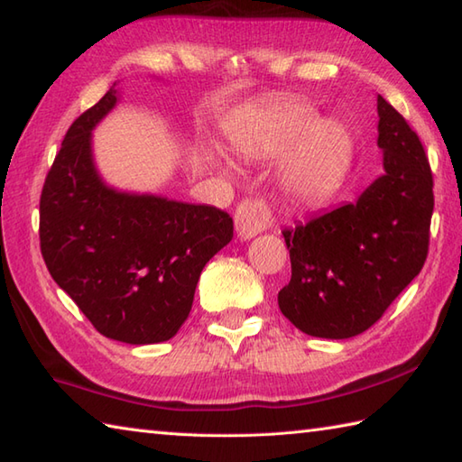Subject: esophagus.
I'll return each instance as SVG.
<instances>
[{"instance_id":"esophagus-1","label":"esophagus","mask_w":462,"mask_h":462,"mask_svg":"<svg viewBox=\"0 0 462 462\" xmlns=\"http://www.w3.org/2000/svg\"><path fill=\"white\" fill-rule=\"evenodd\" d=\"M234 224L242 240H248L256 234L268 230L273 226V216L268 202L263 199H244L236 206Z\"/></svg>"}]
</instances>
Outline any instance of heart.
<instances>
[{"label":"heart","mask_w":462,"mask_h":462,"mask_svg":"<svg viewBox=\"0 0 462 462\" xmlns=\"http://www.w3.org/2000/svg\"><path fill=\"white\" fill-rule=\"evenodd\" d=\"M303 105L288 103L242 133L234 146L246 159H272L298 145L286 166V180L310 199L328 194L346 172L351 159V136L337 121H323Z\"/></svg>","instance_id":"1"}]
</instances>
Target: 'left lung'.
I'll list each match as a JSON object with an SVG mask.
<instances>
[{"label": "left lung", "instance_id": "obj_1", "mask_svg": "<svg viewBox=\"0 0 462 462\" xmlns=\"http://www.w3.org/2000/svg\"><path fill=\"white\" fill-rule=\"evenodd\" d=\"M385 174L359 196L282 230L291 278L278 293L283 316L313 337L346 339L369 329L423 270L433 172L405 116L377 97Z\"/></svg>", "mask_w": 462, "mask_h": 462}]
</instances>
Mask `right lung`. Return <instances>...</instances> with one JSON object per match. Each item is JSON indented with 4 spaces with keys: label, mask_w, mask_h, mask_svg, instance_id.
<instances>
[{
    "label": "right lung",
    "mask_w": 462,
    "mask_h": 462,
    "mask_svg": "<svg viewBox=\"0 0 462 462\" xmlns=\"http://www.w3.org/2000/svg\"><path fill=\"white\" fill-rule=\"evenodd\" d=\"M115 103L113 85L69 126L39 200V246L97 331L144 346L180 329L202 268L232 240L234 222L214 206L106 189L91 161V129Z\"/></svg>",
    "instance_id": "add662e5"
}]
</instances>
